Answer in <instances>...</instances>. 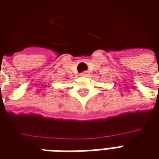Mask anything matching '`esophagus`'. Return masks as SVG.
Masks as SVG:
<instances>
[{
	"label": "esophagus",
	"instance_id": "34e87169",
	"mask_svg": "<svg viewBox=\"0 0 159 159\" xmlns=\"http://www.w3.org/2000/svg\"><path fill=\"white\" fill-rule=\"evenodd\" d=\"M80 76L88 77L89 76V72H88V71H84V72H82V73L80 74Z\"/></svg>",
	"mask_w": 159,
	"mask_h": 159
}]
</instances>
